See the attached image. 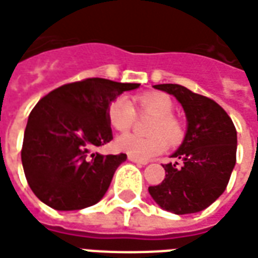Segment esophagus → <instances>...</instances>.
Masks as SVG:
<instances>
[{"mask_svg": "<svg viewBox=\"0 0 258 258\" xmlns=\"http://www.w3.org/2000/svg\"><path fill=\"white\" fill-rule=\"evenodd\" d=\"M128 161L134 162V164H137V165H147V161H141V159H137L134 158V157H130V155H128Z\"/></svg>", "mask_w": 258, "mask_h": 258, "instance_id": "obj_1", "label": "esophagus"}]
</instances>
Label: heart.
Wrapping results in <instances>:
<instances>
[{
  "instance_id": "1",
  "label": "heart",
  "mask_w": 258,
  "mask_h": 258,
  "mask_svg": "<svg viewBox=\"0 0 258 258\" xmlns=\"http://www.w3.org/2000/svg\"><path fill=\"white\" fill-rule=\"evenodd\" d=\"M137 107L141 114L154 115L150 124L151 137H138L134 134H122L115 140V148L137 159H150L159 155L168 148V141L179 143L183 138V125L172 114V99L161 92H150L136 97ZM108 124L117 131H128L136 122V110L128 100L122 96L115 97L107 108Z\"/></svg>"
}]
</instances>
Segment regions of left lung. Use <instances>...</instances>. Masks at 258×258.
I'll list each match as a JSON object with an SVG mask.
<instances>
[{
  "label": "left lung",
  "instance_id": "8db88e82",
  "mask_svg": "<svg viewBox=\"0 0 258 258\" xmlns=\"http://www.w3.org/2000/svg\"><path fill=\"white\" fill-rule=\"evenodd\" d=\"M179 101L188 131L175 164H166L165 179L148 192L162 209L188 215L206 209L225 192L236 164L237 133L232 118L215 100L180 85H155Z\"/></svg>",
  "mask_w": 258,
  "mask_h": 258
}]
</instances>
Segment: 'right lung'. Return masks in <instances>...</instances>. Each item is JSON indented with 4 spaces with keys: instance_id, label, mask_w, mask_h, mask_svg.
<instances>
[{
    "instance_id": "add662e5",
    "label": "right lung",
    "mask_w": 258,
    "mask_h": 258,
    "mask_svg": "<svg viewBox=\"0 0 258 258\" xmlns=\"http://www.w3.org/2000/svg\"><path fill=\"white\" fill-rule=\"evenodd\" d=\"M138 83L90 78L42 97L26 124L21 159L29 188L56 210H79L104 196L125 154L92 152L113 140L110 103Z\"/></svg>"
}]
</instances>
